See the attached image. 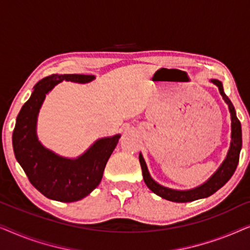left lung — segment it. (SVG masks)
<instances>
[{
	"label": "left lung",
	"instance_id": "obj_1",
	"mask_svg": "<svg viewBox=\"0 0 250 250\" xmlns=\"http://www.w3.org/2000/svg\"><path fill=\"white\" fill-rule=\"evenodd\" d=\"M210 82L218 87L222 98L224 99V101L227 102V104L229 105V110H230L231 114V143L230 148H229L227 158L224 159V162L222 163V165L220 167H218L216 172H215L204 184L190 190H174L169 189V188L160 186L159 183H157L156 181L150 176V173L148 170V167H146L145 159H143V156L140 153L139 160L140 164H141L143 180H145L146 187H148L153 193H156L157 196L162 197L166 200L174 201V203H189V201L209 197L213 193L216 192L217 190H220L221 188L231 179V176L233 175L235 168H237L238 166L239 156H240V150L242 146L241 124L240 122H239V119L237 118V114H235L233 104H232L230 99L227 97V94L224 93L222 82L218 80H210Z\"/></svg>",
	"mask_w": 250,
	"mask_h": 250
}]
</instances>
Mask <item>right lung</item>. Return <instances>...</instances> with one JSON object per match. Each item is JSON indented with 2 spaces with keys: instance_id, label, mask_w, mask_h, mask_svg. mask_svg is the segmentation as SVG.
<instances>
[{
  "instance_id": "obj_1",
  "label": "right lung",
  "mask_w": 250,
  "mask_h": 250,
  "mask_svg": "<svg viewBox=\"0 0 250 250\" xmlns=\"http://www.w3.org/2000/svg\"><path fill=\"white\" fill-rule=\"evenodd\" d=\"M93 75L53 74L41 80L17 116L12 146L29 182L46 198L73 203L90 194L101 182L109 157L121 135L99 139L83 155L69 159L46 149L36 134L37 116L46 94L62 81L90 83Z\"/></svg>"
}]
</instances>
